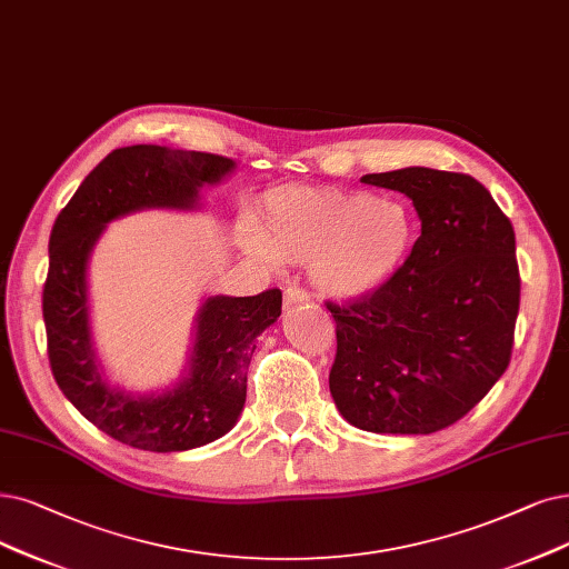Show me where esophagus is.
Wrapping results in <instances>:
<instances>
[{
	"instance_id": "34e87169",
	"label": "esophagus",
	"mask_w": 569,
	"mask_h": 569,
	"mask_svg": "<svg viewBox=\"0 0 569 569\" xmlns=\"http://www.w3.org/2000/svg\"><path fill=\"white\" fill-rule=\"evenodd\" d=\"M310 297L308 291L301 289V287H287L284 289V308H293V306H301V303H308Z\"/></svg>"
}]
</instances>
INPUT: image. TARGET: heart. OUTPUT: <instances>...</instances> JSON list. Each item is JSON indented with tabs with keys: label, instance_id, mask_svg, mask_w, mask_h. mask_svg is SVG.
Listing matches in <instances>:
<instances>
[{
	"label": "heart",
	"instance_id": "1",
	"mask_svg": "<svg viewBox=\"0 0 569 569\" xmlns=\"http://www.w3.org/2000/svg\"><path fill=\"white\" fill-rule=\"evenodd\" d=\"M259 238L249 249L272 263H310L315 287L359 299L382 287L416 244V214L399 198L333 187H276L257 208Z\"/></svg>",
	"mask_w": 569,
	"mask_h": 569
}]
</instances>
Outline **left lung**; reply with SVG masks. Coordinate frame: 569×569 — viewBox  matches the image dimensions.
Listing matches in <instances>:
<instances>
[{"instance_id":"1","label":"left lung","mask_w":569,"mask_h":569,"mask_svg":"<svg viewBox=\"0 0 569 569\" xmlns=\"http://www.w3.org/2000/svg\"><path fill=\"white\" fill-rule=\"evenodd\" d=\"M361 181L411 198L422 233L382 287L325 301L336 320L329 388L359 429L431 435L465 418L511 361L520 306L513 226L465 172L403 168Z\"/></svg>"}]
</instances>
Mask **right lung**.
Segmentation results:
<instances>
[{"instance_id": "add662e5", "label": "right lung", "mask_w": 569, "mask_h": 569, "mask_svg": "<svg viewBox=\"0 0 569 569\" xmlns=\"http://www.w3.org/2000/svg\"><path fill=\"white\" fill-rule=\"evenodd\" d=\"M233 168L231 158L206 151L156 144L113 149L53 223L41 297L51 371L77 411L126 446L174 452L223 437L244 406L254 338L280 317L282 291L208 299L198 317L189 378L168 395L134 399L109 388L90 348L88 254L107 221L142 208H193L198 189Z\"/></svg>"}]
</instances>
